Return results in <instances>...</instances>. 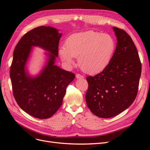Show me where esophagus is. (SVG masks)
I'll list each match as a JSON object with an SVG mask.
<instances>
[{
  "mask_svg": "<svg viewBox=\"0 0 150 150\" xmlns=\"http://www.w3.org/2000/svg\"><path fill=\"white\" fill-rule=\"evenodd\" d=\"M76 78L77 79H83V78H84V76H82V75H81V74H77L76 75Z\"/></svg>",
  "mask_w": 150,
  "mask_h": 150,
  "instance_id": "obj_1",
  "label": "esophagus"
}]
</instances>
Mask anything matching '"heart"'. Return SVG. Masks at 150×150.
<instances>
[{
  "label": "heart",
  "mask_w": 150,
  "mask_h": 150,
  "mask_svg": "<svg viewBox=\"0 0 150 150\" xmlns=\"http://www.w3.org/2000/svg\"><path fill=\"white\" fill-rule=\"evenodd\" d=\"M115 47L116 42L112 35L89 30L68 37L64 47L59 50V55L69 66L74 63L73 57H79L81 69L87 74H96L110 64Z\"/></svg>",
  "instance_id": "obj_1"
}]
</instances>
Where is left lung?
<instances>
[{
	"label": "left lung",
	"instance_id": "obj_1",
	"mask_svg": "<svg viewBox=\"0 0 150 150\" xmlns=\"http://www.w3.org/2000/svg\"><path fill=\"white\" fill-rule=\"evenodd\" d=\"M117 38L110 64L99 74L86 78L87 106L94 115L114 117L129 107L137 97L142 64L132 39L126 32L113 27Z\"/></svg>",
	"mask_w": 150,
	"mask_h": 150
}]
</instances>
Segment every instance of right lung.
Wrapping results in <instances>:
<instances>
[{"mask_svg":"<svg viewBox=\"0 0 150 150\" xmlns=\"http://www.w3.org/2000/svg\"><path fill=\"white\" fill-rule=\"evenodd\" d=\"M56 28L40 26L24 34L15 47L10 69L13 94L22 110L36 118L47 119L61 107L67 86L74 74L55 65L62 34ZM33 47L49 53L46 65L40 73L31 76L26 64Z\"/></svg>","mask_w":150,"mask_h":150,"instance_id":"obj_1","label":"right lung"}]
</instances>
